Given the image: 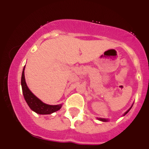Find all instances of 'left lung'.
Instances as JSON below:
<instances>
[{
  "label": "left lung",
  "instance_id": "left-lung-1",
  "mask_svg": "<svg viewBox=\"0 0 149 149\" xmlns=\"http://www.w3.org/2000/svg\"><path fill=\"white\" fill-rule=\"evenodd\" d=\"M131 110V108L129 109V110H127V112H126L125 113V114L127 113H128V111H129V110ZM99 119V120H101V121H102V122H107V119Z\"/></svg>",
  "mask_w": 149,
  "mask_h": 149
}]
</instances>
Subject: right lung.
Segmentation results:
<instances>
[{"mask_svg":"<svg viewBox=\"0 0 149 149\" xmlns=\"http://www.w3.org/2000/svg\"><path fill=\"white\" fill-rule=\"evenodd\" d=\"M25 67V66H24ZM24 67L22 75V87L24 97L26 102L30 107V108L38 114H51L54 112H56L61 108L62 104L59 105H48L43 103L36 96L34 95L27 86L24 78Z\"/></svg>","mask_w":149,"mask_h":149,"instance_id":"1","label":"right lung"}]
</instances>
